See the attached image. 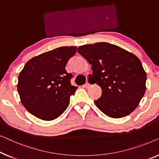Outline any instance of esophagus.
Returning <instances> with one entry per match:
<instances>
[{"instance_id": "34e87169", "label": "esophagus", "mask_w": 159, "mask_h": 159, "mask_svg": "<svg viewBox=\"0 0 159 159\" xmlns=\"http://www.w3.org/2000/svg\"><path fill=\"white\" fill-rule=\"evenodd\" d=\"M84 86L85 87V88L88 89V88H89V86H90V84H89L88 82H86V84H84Z\"/></svg>"}]
</instances>
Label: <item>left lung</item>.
<instances>
[{"label":"left lung","mask_w":159,"mask_h":159,"mask_svg":"<svg viewBox=\"0 0 159 159\" xmlns=\"http://www.w3.org/2000/svg\"><path fill=\"white\" fill-rule=\"evenodd\" d=\"M78 52L91 65L89 75L102 88L95 104L103 113L112 118H121L135 110L146 87V73L137 56L108 42L84 44Z\"/></svg>","instance_id":"obj_1"}]
</instances>
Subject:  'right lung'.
Wrapping results in <instances>:
<instances>
[{
	"label": "right lung",
	"instance_id": "obj_1",
	"mask_svg": "<svg viewBox=\"0 0 159 159\" xmlns=\"http://www.w3.org/2000/svg\"><path fill=\"white\" fill-rule=\"evenodd\" d=\"M76 47H61L29 60L18 78L20 99L29 112L40 120L50 121L68 108L70 97L78 87L72 86L73 75L66 70Z\"/></svg>",
	"mask_w": 159,
	"mask_h": 159
}]
</instances>
